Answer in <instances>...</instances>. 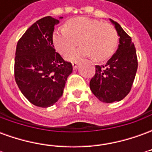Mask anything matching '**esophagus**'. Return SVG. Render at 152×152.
I'll return each mask as SVG.
<instances>
[{"instance_id":"obj_1","label":"esophagus","mask_w":152,"mask_h":152,"mask_svg":"<svg viewBox=\"0 0 152 152\" xmlns=\"http://www.w3.org/2000/svg\"><path fill=\"white\" fill-rule=\"evenodd\" d=\"M77 66H78V63H77V62H73L72 63L73 69H76V68H77Z\"/></svg>"}]
</instances>
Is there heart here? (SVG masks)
<instances>
[{
  "mask_svg": "<svg viewBox=\"0 0 152 152\" xmlns=\"http://www.w3.org/2000/svg\"><path fill=\"white\" fill-rule=\"evenodd\" d=\"M78 40L81 46L66 53L67 60L93 56L97 61H103L115 53L119 43L117 32L112 26L87 17L71 18L65 28H57L52 36L53 46L59 53L72 50Z\"/></svg>",
  "mask_w": 152,
  "mask_h": 152,
  "instance_id": "obj_1",
  "label": "heart"
}]
</instances>
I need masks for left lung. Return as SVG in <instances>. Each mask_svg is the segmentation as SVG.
<instances>
[{
    "label": "left lung",
    "mask_w": 152,
    "mask_h": 152,
    "mask_svg": "<svg viewBox=\"0 0 152 152\" xmlns=\"http://www.w3.org/2000/svg\"><path fill=\"white\" fill-rule=\"evenodd\" d=\"M119 37L116 52L105 65H96L89 87L102 102L121 101L129 93L137 69V58L131 37L116 22L110 19Z\"/></svg>",
    "instance_id": "8db88e82"
}]
</instances>
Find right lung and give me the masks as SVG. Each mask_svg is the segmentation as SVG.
<instances>
[{"label": "right lung", "instance_id": "add662e5", "mask_svg": "<svg viewBox=\"0 0 152 152\" xmlns=\"http://www.w3.org/2000/svg\"><path fill=\"white\" fill-rule=\"evenodd\" d=\"M59 18L47 16L34 23L17 44L15 78L22 94L33 105L49 107L62 97L72 65L54 50V26Z\"/></svg>", "mask_w": 152, "mask_h": 152}]
</instances>
